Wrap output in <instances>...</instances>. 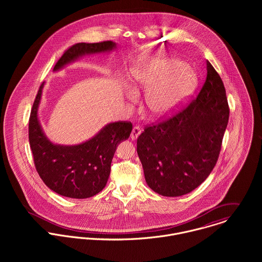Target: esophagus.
<instances>
[{"label": "esophagus", "mask_w": 262, "mask_h": 262, "mask_svg": "<svg viewBox=\"0 0 262 262\" xmlns=\"http://www.w3.org/2000/svg\"><path fill=\"white\" fill-rule=\"evenodd\" d=\"M140 133H141V128H140L139 126L133 127V129H132V131H131V134H130L131 139H132V140L137 139V137L140 135Z\"/></svg>", "instance_id": "1"}]
</instances>
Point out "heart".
Returning a JSON list of instances; mask_svg holds the SVG:
<instances>
[{"mask_svg":"<svg viewBox=\"0 0 262 262\" xmlns=\"http://www.w3.org/2000/svg\"><path fill=\"white\" fill-rule=\"evenodd\" d=\"M134 91H144L146 110L153 118H164L174 112L194 86V75L186 64L166 55L147 56L131 75ZM136 101L134 93L129 94Z\"/></svg>","mask_w":262,"mask_h":262,"instance_id":"heart-1","label":"heart"}]
</instances>
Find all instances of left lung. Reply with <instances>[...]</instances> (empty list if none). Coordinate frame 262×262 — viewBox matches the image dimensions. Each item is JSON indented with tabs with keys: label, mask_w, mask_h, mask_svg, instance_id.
Segmentation results:
<instances>
[{
	"label": "left lung",
	"mask_w": 262,
	"mask_h": 262,
	"mask_svg": "<svg viewBox=\"0 0 262 262\" xmlns=\"http://www.w3.org/2000/svg\"><path fill=\"white\" fill-rule=\"evenodd\" d=\"M224 83L207 60V76L178 112L144 127L137 153L145 181L164 196H180L199 187L215 167L229 120Z\"/></svg>",
	"instance_id": "obj_1"
}]
</instances>
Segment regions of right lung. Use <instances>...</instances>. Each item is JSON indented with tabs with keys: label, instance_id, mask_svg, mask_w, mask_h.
<instances>
[{
	"label": "right lung",
	"instance_id": "1",
	"mask_svg": "<svg viewBox=\"0 0 262 262\" xmlns=\"http://www.w3.org/2000/svg\"><path fill=\"white\" fill-rule=\"evenodd\" d=\"M113 41L76 43L69 47L57 60L53 71L88 53L109 51ZM43 83L38 90L29 118V143L34 165L43 183L58 194L86 199L100 192L108 182L113 156L118 143L129 138L132 123L119 121L104 127L94 138L75 146L51 143L43 134L37 109Z\"/></svg>",
	"mask_w": 262,
	"mask_h": 262
}]
</instances>
